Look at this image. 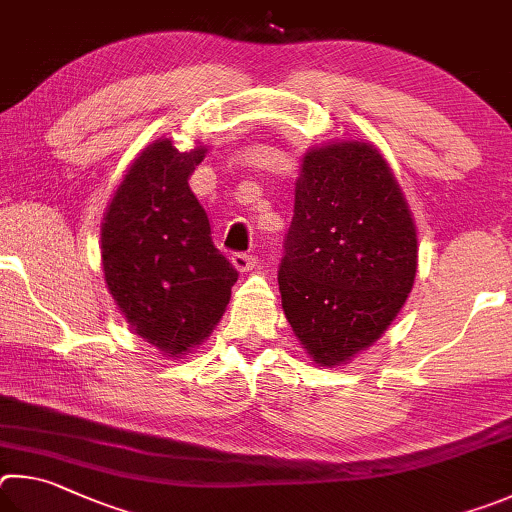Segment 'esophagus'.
Here are the masks:
<instances>
[{"label": "esophagus", "mask_w": 512, "mask_h": 512, "mask_svg": "<svg viewBox=\"0 0 512 512\" xmlns=\"http://www.w3.org/2000/svg\"><path fill=\"white\" fill-rule=\"evenodd\" d=\"M231 261H233V265H236V270H240V272H251V270H256V265H258V258L254 254H245V251L233 254Z\"/></svg>", "instance_id": "34e87169"}]
</instances>
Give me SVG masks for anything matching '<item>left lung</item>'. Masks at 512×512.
Segmentation results:
<instances>
[{"mask_svg": "<svg viewBox=\"0 0 512 512\" xmlns=\"http://www.w3.org/2000/svg\"><path fill=\"white\" fill-rule=\"evenodd\" d=\"M416 227L387 161L362 141L303 157L279 288L294 335L317 364L371 346L407 301Z\"/></svg>", "mask_w": 512, "mask_h": 512, "instance_id": "1", "label": "left lung"}]
</instances>
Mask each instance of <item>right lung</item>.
<instances>
[{
  "label": "right lung",
  "mask_w": 512,
  "mask_h": 512,
  "mask_svg": "<svg viewBox=\"0 0 512 512\" xmlns=\"http://www.w3.org/2000/svg\"><path fill=\"white\" fill-rule=\"evenodd\" d=\"M204 148L159 139L134 159L105 213L107 288L128 324L173 357L211 333L238 270L213 245L211 222L188 186Z\"/></svg>",
  "instance_id": "1"
}]
</instances>
